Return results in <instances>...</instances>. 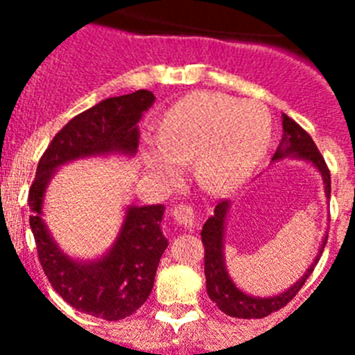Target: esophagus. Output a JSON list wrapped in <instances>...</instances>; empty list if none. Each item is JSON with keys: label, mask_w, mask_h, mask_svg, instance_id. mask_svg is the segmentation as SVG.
<instances>
[{"label": "esophagus", "mask_w": 355, "mask_h": 355, "mask_svg": "<svg viewBox=\"0 0 355 355\" xmlns=\"http://www.w3.org/2000/svg\"><path fill=\"white\" fill-rule=\"evenodd\" d=\"M172 216H174V220L178 222V225H181V227H196V213H193V209L190 208V206L178 205L172 209Z\"/></svg>", "instance_id": "esophagus-1"}]
</instances>
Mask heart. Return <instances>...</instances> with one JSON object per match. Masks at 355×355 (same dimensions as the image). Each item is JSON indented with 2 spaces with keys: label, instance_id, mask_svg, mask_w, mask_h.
Masks as SVG:
<instances>
[{
  "label": "heart",
  "instance_id": "b5f03b06",
  "mask_svg": "<svg viewBox=\"0 0 355 355\" xmlns=\"http://www.w3.org/2000/svg\"><path fill=\"white\" fill-rule=\"evenodd\" d=\"M270 137V112L261 103L197 94L168 110L158 139L144 140L142 159L150 172L165 178L178 174L180 162L193 159L200 187L222 193L258 165Z\"/></svg>",
  "mask_w": 355,
  "mask_h": 355
}]
</instances>
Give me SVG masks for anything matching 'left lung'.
<instances>
[{
	"instance_id": "obj_1",
	"label": "left lung",
	"mask_w": 355,
	"mask_h": 355,
	"mask_svg": "<svg viewBox=\"0 0 355 355\" xmlns=\"http://www.w3.org/2000/svg\"><path fill=\"white\" fill-rule=\"evenodd\" d=\"M284 158L290 159H302L306 163H311L313 167L320 172L322 181H324V190L327 200L331 199V174L325 165L324 158L316 149L315 142L302 128L283 114V139L279 142L277 150H275L272 162H281ZM231 211V200H222L215 206V211L202 225L200 236L205 243V275H206V290H208L209 299L215 302V306L233 318H265L270 313L277 311L281 307L286 306L293 299L297 291L304 286L306 279L313 274L320 256L324 252V247L327 243V234L322 238L318 254L315 256L313 263L307 266L302 277L295 281L290 288L277 295L270 297H258L250 295L247 291L240 290L231 279L225 266V224Z\"/></svg>"
}]
</instances>
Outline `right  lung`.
<instances>
[{"label": "right lung", "mask_w": 355, "mask_h": 355, "mask_svg": "<svg viewBox=\"0 0 355 355\" xmlns=\"http://www.w3.org/2000/svg\"><path fill=\"white\" fill-rule=\"evenodd\" d=\"M155 94L108 97L65 124L42 155L30 188V227L49 283L74 309L96 318L122 320L133 315L155 284L159 258L168 245L162 233L165 206H126L114 245L94 259L72 258L60 249L44 220V199L56 171L85 158L137 155L139 122Z\"/></svg>", "instance_id": "add662e5"}]
</instances>
